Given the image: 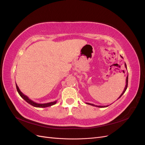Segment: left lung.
<instances>
[{
    "label": "left lung",
    "instance_id": "obj_1",
    "mask_svg": "<svg viewBox=\"0 0 145 145\" xmlns=\"http://www.w3.org/2000/svg\"><path fill=\"white\" fill-rule=\"evenodd\" d=\"M125 68L127 69L126 65V64H125ZM128 76L126 77V85H125V89H124L123 91V93L121 94V95L119 96V97H118V98L117 99V100H118V99H120V98L121 97V96H122V95L125 93V92L126 91V89H127V87H128ZM86 103L88 104V105H92V106H96V107H99V108H105V107L108 106H108H97V105H95L92 104V103Z\"/></svg>",
    "mask_w": 145,
    "mask_h": 145
}]
</instances>
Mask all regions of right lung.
<instances>
[{
	"instance_id": "obj_1",
	"label": "right lung",
	"mask_w": 145,
	"mask_h": 145,
	"mask_svg": "<svg viewBox=\"0 0 145 145\" xmlns=\"http://www.w3.org/2000/svg\"><path fill=\"white\" fill-rule=\"evenodd\" d=\"M16 88H17V92H18V93L20 95V97L22 98V99H24L27 103H28L29 104H30L31 105H32V106H33L34 107H37V108H46V107H48V106H52V105H55L57 103V101L56 100V101H54V102H50V103H36V102H34V101L29 99L28 98V96H27V95H25L24 94H23L22 93V92L20 90V89L19 88L18 86H17V85L16 84Z\"/></svg>"
}]
</instances>
